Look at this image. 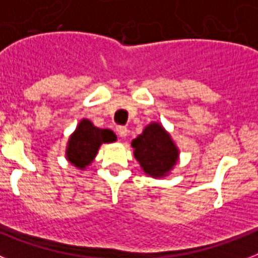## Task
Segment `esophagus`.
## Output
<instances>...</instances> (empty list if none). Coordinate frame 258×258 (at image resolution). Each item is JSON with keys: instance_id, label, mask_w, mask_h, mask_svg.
<instances>
[{"instance_id": "obj_1", "label": "esophagus", "mask_w": 258, "mask_h": 258, "mask_svg": "<svg viewBox=\"0 0 258 258\" xmlns=\"http://www.w3.org/2000/svg\"><path fill=\"white\" fill-rule=\"evenodd\" d=\"M116 133L120 138H125L127 137V134H128V130L125 128V127H117Z\"/></svg>"}]
</instances>
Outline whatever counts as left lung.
Returning <instances> with one entry per match:
<instances>
[{"mask_svg":"<svg viewBox=\"0 0 258 258\" xmlns=\"http://www.w3.org/2000/svg\"><path fill=\"white\" fill-rule=\"evenodd\" d=\"M134 157L146 175L159 179L171 172L179 159V149L167 130L158 121H151L141 135L133 139Z\"/></svg>","mask_w":258,"mask_h":258,"instance_id":"8db88e82","label":"left lung"}]
</instances>
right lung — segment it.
Listing matches in <instances>:
<instances>
[{"mask_svg": "<svg viewBox=\"0 0 258 258\" xmlns=\"http://www.w3.org/2000/svg\"><path fill=\"white\" fill-rule=\"evenodd\" d=\"M116 142V135L107 128H99L88 119H82L70 135L66 147V159L78 170H86L103 143Z\"/></svg>", "mask_w": 258, "mask_h": 258, "instance_id": "right-lung-1", "label": "right lung"}]
</instances>
